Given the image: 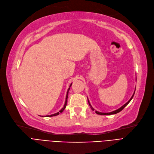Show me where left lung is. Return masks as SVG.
Listing matches in <instances>:
<instances>
[{
	"instance_id": "1",
	"label": "left lung",
	"mask_w": 154,
	"mask_h": 154,
	"mask_svg": "<svg viewBox=\"0 0 154 154\" xmlns=\"http://www.w3.org/2000/svg\"><path fill=\"white\" fill-rule=\"evenodd\" d=\"M135 91H134V93H133V96H131V97L130 98V99L129 100V101L127 102L126 104H125L123 106H122L121 108H119V109H116V110H115V111H112V112H99V111H96V112L97 113V115H115V114H116V113H118V112H120L121 111H122L123 109H124V108L125 106H126L128 104V103L131 101V100L132 99V98H133V96H134V94H135ZM88 103H89V106H91V109L94 111V109L91 106V104H90V103H89V99H88Z\"/></svg>"
}]
</instances>
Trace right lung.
<instances>
[{
    "label": "right lung",
    "mask_w": 154,
    "mask_h": 154,
    "mask_svg": "<svg viewBox=\"0 0 154 154\" xmlns=\"http://www.w3.org/2000/svg\"><path fill=\"white\" fill-rule=\"evenodd\" d=\"M71 85H72V84L70 85V87H69V88L68 89V91H67V93H66V99H65V104H64V106H63V108H62V109L59 112H57V113H55V114H53V115H47V116H45V117H51V116H57V115H58L60 113H61V112H62L63 111V110L65 109V108H66V103H67V98H68V94H69V90H70V87H71ZM43 117H44L43 116H42Z\"/></svg>",
    "instance_id": "obj_1"
}]
</instances>
